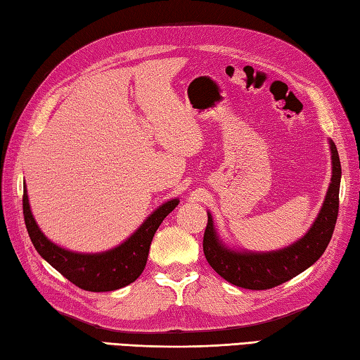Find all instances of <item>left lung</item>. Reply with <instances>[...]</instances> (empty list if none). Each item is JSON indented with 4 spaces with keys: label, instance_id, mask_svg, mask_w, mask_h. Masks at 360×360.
I'll use <instances>...</instances> for the list:
<instances>
[{
    "label": "left lung",
    "instance_id": "left-lung-1",
    "mask_svg": "<svg viewBox=\"0 0 360 360\" xmlns=\"http://www.w3.org/2000/svg\"><path fill=\"white\" fill-rule=\"evenodd\" d=\"M331 150L333 174L325 201L314 223L302 238L278 250L252 252L229 248L219 238L210 212L204 232L202 249L209 264L218 275L235 286L252 290L271 289L307 271L322 257L330 244L339 213V190L342 168L338 148L328 139Z\"/></svg>",
    "mask_w": 360,
    "mask_h": 360
}]
</instances>
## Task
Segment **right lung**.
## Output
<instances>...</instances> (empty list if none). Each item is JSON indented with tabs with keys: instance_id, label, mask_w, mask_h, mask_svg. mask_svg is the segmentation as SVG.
<instances>
[{
	"instance_id": "add662e5",
	"label": "right lung",
	"mask_w": 360,
	"mask_h": 360,
	"mask_svg": "<svg viewBox=\"0 0 360 360\" xmlns=\"http://www.w3.org/2000/svg\"><path fill=\"white\" fill-rule=\"evenodd\" d=\"M179 204L178 198L162 205L137 227V231L119 246L97 254L68 250L52 243L38 227L29 205L27 188L22 190V213L27 233L38 254L65 278L91 292H108L124 288L139 278L147 264L150 244L164 218Z\"/></svg>"
}]
</instances>
